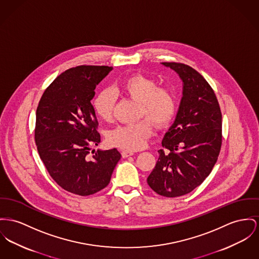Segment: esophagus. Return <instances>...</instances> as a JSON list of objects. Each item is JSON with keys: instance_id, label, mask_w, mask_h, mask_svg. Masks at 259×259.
<instances>
[{"instance_id": "obj_1", "label": "esophagus", "mask_w": 259, "mask_h": 259, "mask_svg": "<svg viewBox=\"0 0 259 259\" xmlns=\"http://www.w3.org/2000/svg\"><path fill=\"white\" fill-rule=\"evenodd\" d=\"M134 155V152L133 151H128V150H122L121 151V156L123 158H126V157H130V156Z\"/></svg>"}]
</instances>
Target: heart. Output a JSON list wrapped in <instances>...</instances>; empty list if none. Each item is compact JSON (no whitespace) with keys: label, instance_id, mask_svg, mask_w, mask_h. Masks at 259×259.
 <instances>
[{"label":"heart","instance_id":"heart-1","mask_svg":"<svg viewBox=\"0 0 259 259\" xmlns=\"http://www.w3.org/2000/svg\"><path fill=\"white\" fill-rule=\"evenodd\" d=\"M117 90L125 97L139 103L138 118H146L135 123L120 125L108 134L111 145L135 151L143 148L156 127H166L176 113V99L171 88L158 85L157 80L134 74L121 81ZM96 115L105 121H112L115 109V96L110 90H102L94 99Z\"/></svg>","mask_w":259,"mask_h":259}]
</instances>
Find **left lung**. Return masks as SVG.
<instances>
[{"mask_svg":"<svg viewBox=\"0 0 259 259\" xmlns=\"http://www.w3.org/2000/svg\"><path fill=\"white\" fill-rule=\"evenodd\" d=\"M184 81L180 109L162 141L148 186L165 197L190 193L201 185L217 162L222 146V114L214 90L190 66L164 62Z\"/></svg>","mask_w":259,"mask_h":259,"instance_id":"1","label":"left lung"}]
</instances>
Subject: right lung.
<instances>
[{
    "mask_svg": "<svg viewBox=\"0 0 259 259\" xmlns=\"http://www.w3.org/2000/svg\"><path fill=\"white\" fill-rule=\"evenodd\" d=\"M112 70L107 66H77L57 76L36 110L34 138L53 180L70 193L87 196L106 188L121 159L116 149L91 151L101 141L91 105L95 87Z\"/></svg>",
    "mask_w": 259,
    "mask_h": 259,
    "instance_id": "obj_1",
    "label": "right lung"
}]
</instances>
